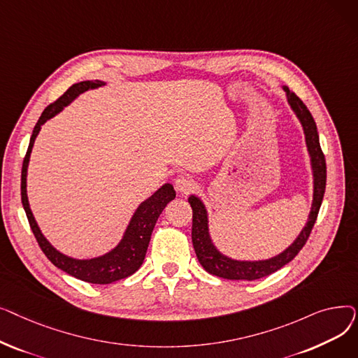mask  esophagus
Segmentation results:
<instances>
[{"label": "esophagus", "instance_id": "1", "mask_svg": "<svg viewBox=\"0 0 358 358\" xmlns=\"http://www.w3.org/2000/svg\"><path fill=\"white\" fill-rule=\"evenodd\" d=\"M176 189L181 194H189L194 189V181L190 177L181 176L176 180Z\"/></svg>", "mask_w": 358, "mask_h": 358}]
</instances>
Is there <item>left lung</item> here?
I'll use <instances>...</instances> for the list:
<instances>
[{"mask_svg": "<svg viewBox=\"0 0 358 358\" xmlns=\"http://www.w3.org/2000/svg\"><path fill=\"white\" fill-rule=\"evenodd\" d=\"M285 91L287 92V100L290 107L293 108L296 116L299 117L300 123L303 126L308 149L312 158L315 190H313V203H312L309 220L306 223V227L303 228V231L297 236V239L280 255L270 259H264V261H236L222 255L215 248L209 235L208 213H206L203 203L197 197L192 196L189 199V203L193 209V227H192L193 247L203 268L213 275L228 278V280H250L251 281V280H258L266 275H270L277 270H280L281 267H285L287 262H290L300 252V250L305 247V243L316 222L319 209H321L322 199L325 194V185H327V162H325V155L321 149V143H319L316 123L310 115V111L305 106V103L287 87H285Z\"/></svg>", "mask_w": 358, "mask_h": 358, "instance_id": "obj_1", "label": "left lung"}]
</instances>
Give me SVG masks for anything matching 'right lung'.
I'll list each match as a JSON object with an SVG mask.
<instances>
[{
	"label": "right lung",
	"instance_id": "obj_1",
	"mask_svg": "<svg viewBox=\"0 0 358 358\" xmlns=\"http://www.w3.org/2000/svg\"><path fill=\"white\" fill-rule=\"evenodd\" d=\"M104 85L103 81H83L78 84L71 85L62 96L49 104L42 116L37 120L33 134L30 138V143L27 148V152L23 161L22 166V203L26 212V216L29 219V224L31 228V232L39 243L41 250L43 254L49 258L53 266L61 268L62 271L73 275L75 278H80L83 281H87V283L92 285H110L113 281H117L122 278H126L129 275L138 271V268L142 266V262L145 259V254L149 245L150 235H152L155 223L165 209V206L176 199V192L173 189L171 184H165L161 189L148 200H145L138 210L135 212L134 217H131L129 227L126 229V234L123 239L120 241L119 245L113 250L111 252L99 257V258H92V259H73L69 258L59 251H56L50 243L46 241V238L42 235L39 227L31 215V210L29 208V200L26 194V176H27V165H29V158L31 148L34 143V139L39 134L41 126L53 117L56 113H59L65 106H68L75 97L80 96L81 92L90 90V88H97Z\"/></svg>",
	"mask_w": 358,
	"mask_h": 358
}]
</instances>
